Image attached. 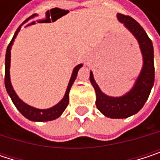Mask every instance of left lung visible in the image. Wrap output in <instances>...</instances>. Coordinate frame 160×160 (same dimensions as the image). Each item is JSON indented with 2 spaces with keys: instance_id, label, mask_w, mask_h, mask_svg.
<instances>
[{
  "instance_id": "obj_1",
  "label": "left lung",
  "mask_w": 160,
  "mask_h": 160,
  "mask_svg": "<svg viewBox=\"0 0 160 160\" xmlns=\"http://www.w3.org/2000/svg\"><path fill=\"white\" fill-rule=\"evenodd\" d=\"M117 18L138 42L143 56V67L140 74L129 92L117 97L107 95L101 91L93 78L92 71H90V80L95 91V105L98 110L110 118H126L142 109L154 85V48L151 40L138 22L121 14H118Z\"/></svg>"
}]
</instances>
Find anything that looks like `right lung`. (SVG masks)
I'll use <instances>...</instances> for the list:
<instances>
[{"instance_id": "right-lung-1", "label": "right lung", "mask_w": 160, "mask_h": 160, "mask_svg": "<svg viewBox=\"0 0 160 160\" xmlns=\"http://www.w3.org/2000/svg\"><path fill=\"white\" fill-rule=\"evenodd\" d=\"M34 16H37V15H33L31 16L28 19H27L23 24H25L26 22H28L30 18H33ZM22 24V25H23ZM21 26H19V28L16 29V33L12 39V41L10 42L7 50H6V54H5V75H4V84H5V88L7 91V93L9 94V96L11 97V100L13 101L14 105L16 106V108H17V110L20 112L25 118H27L28 119L31 120V121H51L53 119H56L57 118H59L62 113L65 111V109L67 108L68 102H69V91L71 89L72 84L74 83V81L77 78L78 75V71L80 68L83 66L82 64H80L78 66H76L72 71L71 77L69 82L68 84V88L66 90L65 95L62 98V100L60 102H58L55 106L50 108H46V109H40V108H33L28 104H26L25 102H23L18 95L16 94V92H15L12 83H11V79H10V64H11V49L13 46V43L15 42V39L16 38L18 32L21 29Z\"/></svg>"}]
</instances>
